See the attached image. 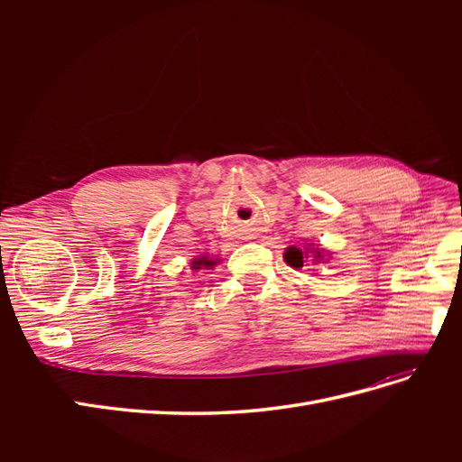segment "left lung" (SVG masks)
Here are the masks:
<instances>
[{"label": "left lung", "mask_w": 462, "mask_h": 462, "mask_svg": "<svg viewBox=\"0 0 462 462\" xmlns=\"http://www.w3.org/2000/svg\"><path fill=\"white\" fill-rule=\"evenodd\" d=\"M306 253H312L314 254V258H321V253L319 250L316 248V250H306ZM306 253H302L300 248H295V246H291V248H287V253H285V260H287V263L289 265H292V268H302L304 265V258H306Z\"/></svg>", "instance_id": "8db88e82"}]
</instances>
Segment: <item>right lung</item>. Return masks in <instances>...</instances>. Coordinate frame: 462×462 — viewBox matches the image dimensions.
<instances>
[{
    "label": "right lung",
    "instance_id": "right-lung-1",
    "mask_svg": "<svg viewBox=\"0 0 462 462\" xmlns=\"http://www.w3.org/2000/svg\"><path fill=\"white\" fill-rule=\"evenodd\" d=\"M199 265H214V262H208V260H199V262H194V268L199 270Z\"/></svg>",
    "mask_w": 462,
    "mask_h": 462
}]
</instances>
